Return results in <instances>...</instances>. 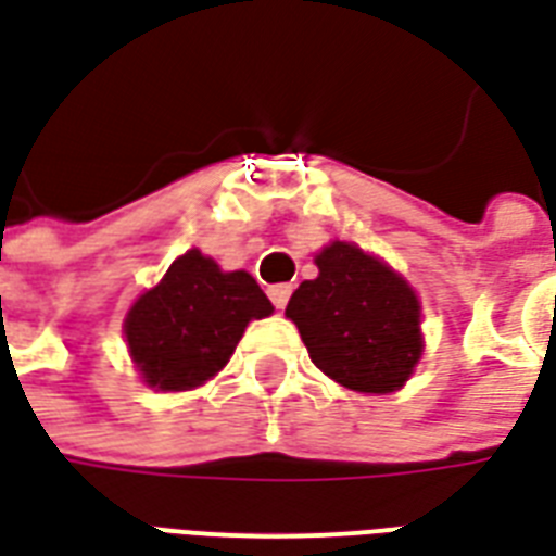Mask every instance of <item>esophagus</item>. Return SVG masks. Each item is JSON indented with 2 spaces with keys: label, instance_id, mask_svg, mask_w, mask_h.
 Masks as SVG:
<instances>
[{
  "label": "esophagus",
  "instance_id": "obj_1",
  "mask_svg": "<svg viewBox=\"0 0 556 556\" xmlns=\"http://www.w3.org/2000/svg\"><path fill=\"white\" fill-rule=\"evenodd\" d=\"M267 298H270V303H274L277 309H286V303H289V298H291V286L289 282L270 286V289H267Z\"/></svg>",
  "mask_w": 556,
  "mask_h": 556
}]
</instances>
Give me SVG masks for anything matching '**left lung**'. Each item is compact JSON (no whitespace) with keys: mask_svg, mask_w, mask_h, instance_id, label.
Returning <instances> with one entry per match:
<instances>
[{"mask_svg":"<svg viewBox=\"0 0 556 556\" xmlns=\"http://www.w3.org/2000/svg\"><path fill=\"white\" fill-rule=\"evenodd\" d=\"M315 265L286 306L313 363L357 393H396L422 354L417 291L357 243H327Z\"/></svg>","mask_w":556,"mask_h":556,"instance_id":"1","label":"left lung"}]
</instances>
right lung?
I'll return each mask as SVG.
<instances>
[{
  "label": "right lung",
  "mask_w": 556,
  "mask_h": 556,
  "mask_svg": "<svg viewBox=\"0 0 556 556\" xmlns=\"http://www.w3.org/2000/svg\"><path fill=\"white\" fill-rule=\"evenodd\" d=\"M274 306L247 270H219L199 250L178 255L125 318L130 357L148 387L193 390L229 363L253 318Z\"/></svg>",
  "instance_id": "obj_1"
}]
</instances>
